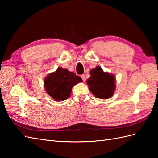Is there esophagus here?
Listing matches in <instances>:
<instances>
[{
	"label": "esophagus",
	"instance_id": "1",
	"mask_svg": "<svg viewBox=\"0 0 158 158\" xmlns=\"http://www.w3.org/2000/svg\"><path fill=\"white\" fill-rule=\"evenodd\" d=\"M81 79H83V81H85V75H81Z\"/></svg>",
	"mask_w": 158,
	"mask_h": 158
}]
</instances>
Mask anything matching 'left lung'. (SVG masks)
Returning a JSON list of instances; mask_svg holds the SVG:
<instances>
[{"mask_svg":"<svg viewBox=\"0 0 158 158\" xmlns=\"http://www.w3.org/2000/svg\"><path fill=\"white\" fill-rule=\"evenodd\" d=\"M90 77L87 84L91 92L96 98L107 99L111 97L115 91V77L103 71L101 67L96 66L90 71Z\"/></svg>","mask_w":158,"mask_h":158,"instance_id":"obj_1","label":"left lung"}]
</instances>
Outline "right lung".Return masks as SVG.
I'll return each instance as SVG.
<instances>
[{
	"instance_id": "obj_1",
	"label": "right lung",
	"mask_w": 158,
	"mask_h": 158,
	"mask_svg": "<svg viewBox=\"0 0 158 158\" xmlns=\"http://www.w3.org/2000/svg\"><path fill=\"white\" fill-rule=\"evenodd\" d=\"M82 79L73 72L61 67L53 73H50L44 81V86L48 94L56 101H62L69 98L72 88Z\"/></svg>"
}]
</instances>
